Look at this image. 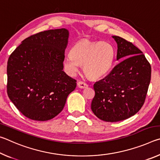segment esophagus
<instances>
[{
    "mask_svg": "<svg viewBox=\"0 0 160 160\" xmlns=\"http://www.w3.org/2000/svg\"><path fill=\"white\" fill-rule=\"evenodd\" d=\"M78 88H88V85L87 83L82 82V81H80V82H78Z\"/></svg>",
    "mask_w": 160,
    "mask_h": 160,
    "instance_id": "34e87169",
    "label": "esophagus"
}]
</instances>
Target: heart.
I'll use <instances>...</instances> for the list:
<instances>
[{"label": "heart", "instance_id": "heart-1", "mask_svg": "<svg viewBox=\"0 0 160 160\" xmlns=\"http://www.w3.org/2000/svg\"><path fill=\"white\" fill-rule=\"evenodd\" d=\"M115 57V48L110 43L83 39L73 46L70 54L65 56L63 64L72 75L78 72L79 65H82L87 77L98 79L109 72Z\"/></svg>", "mask_w": 160, "mask_h": 160}]
</instances>
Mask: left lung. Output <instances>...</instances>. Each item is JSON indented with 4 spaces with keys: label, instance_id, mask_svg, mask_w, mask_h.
Listing matches in <instances>:
<instances>
[{
    "label": "left lung",
    "instance_id": "left-lung-1",
    "mask_svg": "<svg viewBox=\"0 0 160 160\" xmlns=\"http://www.w3.org/2000/svg\"><path fill=\"white\" fill-rule=\"evenodd\" d=\"M116 59L122 61L94 84L91 109L97 117L117 122L131 117L144 104L151 79V66L138 48L118 36Z\"/></svg>",
    "mask_w": 160,
    "mask_h": 160
}]
</instances>
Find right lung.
<instances>
[{"mask_svg":"<svg viewBox=\"0 0 160 160\" xmlns=\"http://www.w3.org/2000/svg\"><path fill=\"white\" fill-rule=\"evenodd\" d=\"M69 32L51 29L32 35L10 54L7 66V92L22 114L44 121L57 116L76 80L63 69Z\"/></svg>","mask_w":160,"mask_h":160,"instance_id":"right-lung-1","label":"right lung"}]
</instances>
